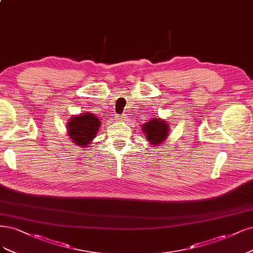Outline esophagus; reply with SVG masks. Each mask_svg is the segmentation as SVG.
Segmentation results:
<instances>
[{
  "label": "esophagus",
  "mask_w": 253,
  "mask_h": 253,
  "mask_svg": "<svg viewBox=\"0 0 253 253\" xmlns=\"http://www.w3.org/2000/svg\"><path fill=\"white\" fill-rule=\"evenodd\" d=\"M116 119H117V120H121V119H123V116H119V115H118V116H116Z\"/></svg>",
  "instance_id": "34e87169"
}]
</instances>
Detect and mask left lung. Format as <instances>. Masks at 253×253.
<instances>
[{"mask_svg":"<svg viewBox=\"0 0 253 253\" xmlns=\"http://www.w3.org/2000/svg\"><path fill=\"white\" fill-rule=\"evenodd\" d=\"M169 127V124L159 118H153L149 123L142 125V130L152 145H158L168 138Z\"/></svg>","mask_w":253,"mask_h":253,"instance_id":"1","label":"left lung"}]
</instances>
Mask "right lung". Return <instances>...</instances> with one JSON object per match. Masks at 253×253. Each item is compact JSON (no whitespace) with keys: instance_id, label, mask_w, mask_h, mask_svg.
<instances>
[{"instance_id":"1","label":"right lung","mask_w":253,"mask_h":253,"mask_svg":"<svg viewBox=\"0 0 253 253\" xmlns=\"http://www.w3.org/2000/svg\"><path fill=\"white\" fill-rule=\"evenodd\" d=\"M67 126L69 136L72 141L77 145L85 146L96 136L99 130L100 121L94 114L84 113L69 120Z\"/></svg>"}]
</instances>
